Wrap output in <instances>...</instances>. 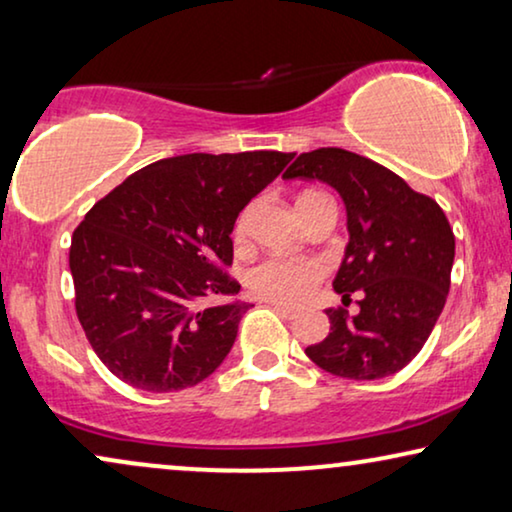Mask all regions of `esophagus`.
Returning a JSON list of instances; mask_svg holds the SVG:
<instances>
[{
    "instance_id": "obj_1",
    "label": "esophagus",
    "mask_w": 512,
    "mask_h": 512,
    "mask_svg": "<svg viewBox=\"0 0 512 512\" xmlns=\"http://www.w3.org/2000/svg\"><path fill=\"white\" fill-rule=\"evenodd\" d=\"M270 305L275 307L277 314H282L284 319H293V317H296V314H298V312L293 310V307H289V305H282V303H272V300H270Z\"/></svg>"
}]
</instances>
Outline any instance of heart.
<instances>
[{
    "label": "heart",
    "mask_w": 512,
    "mask_h": 512,
    "mask_svg": "<svg viewBox=\"0 0 512 512\" xmlns=\"http://www.w3.org/2000/svg\"><path fill=\"white\" fill-rule=\"evenodd\" d=\"M251 219V207H244L237 214L233 226L235 244H244L247 240ZM326 275V268L321 261L314 258H286V256H270L256 263L247 272V286L256 293L258 298L272 300L282 305H300L312 296L317 286Z\"/></svg>",
    "instance_id": "obj_1"
}]
</instances>
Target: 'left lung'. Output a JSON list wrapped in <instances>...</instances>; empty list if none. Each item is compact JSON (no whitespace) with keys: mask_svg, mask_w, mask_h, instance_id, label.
<instances>
[{"mask_svg":"<svg viewBox=\"0 0 512 512\" xmlns=\"http://www.w3.org/2000/svg\"><path fill=\"white\" fill-rule=\"evenodd\" d=\"M284 179H319L340 193L349 242L333 289L356 291L359 312L326 310L331 333L305 354L347 380L394 375L419 354L443 312L454 263V233L436 200L375 160L345 149L300 156Z\"/></svg>","mask_w":512,"mask_h":512,"instance_id":"left-lung-1","label":"left lung"}]
</instances>
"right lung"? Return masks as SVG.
I'll list each match as a JSON object with an SVG mask.
<instances>
[{
    "mask_svg": "<svg viewBox=\"0 0 512 512\" xmlns=\"http://www.w3.org/2000/svg\"><path fill=\"white\" fill-rule=\"evenodd\" d=\"M293 153H186L130 174L72 235L74 303L90 347L130 387L179 391L221 366L249 303L233 296L237 214Z\"/></svg>",
    "mask_w": 512,
    "mask_h": 512,
    "instance_id": "obj_1",
    "label": "right lung"
}]
</instances>
